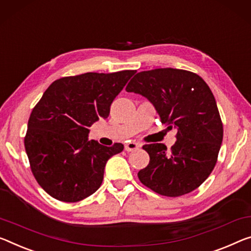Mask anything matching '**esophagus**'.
Here are the masks:
<instances>
[{
    "instance_id": "esophagus-1",
    "label": "esophagus",
    "mask_w": 251,
    "mask_h": 251,
    "mask_svg": "<svg viewBox=\"0 0 251 251\" xmlns=\"http://www.w3.org/2000/svg\"><path fill=\"white\" fill-rule=\"evenodd\" d=\"M140 145L137 144V142H128V144L125 145V149L126 151H134V150L139 149Z\"/></svg>"
}]
</instances>
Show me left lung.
<instances>
[{
	"label": "left lung",
	"mask_w": 251,
	"mask_h": 251,
	"mask_svg": "<svg viewBox=\"0 0 251 251\" xmlns=\"http://www.w3.org/2000/svg\"><path fill=\"white\" fill-rule=\"evenodd\" d=\"M126 92L148 99L160 121L177 130L167 151L164 144L145 145L150 160L140 182L160 195L176 198L194 191L217 164L223 126L217 102L202 77L176 68H157L133 76Z\"/></svg>",
	"instance_id": "8db88e82"
}]
</instances>
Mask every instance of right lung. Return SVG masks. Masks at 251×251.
I'll return each instance as SVG.
<instances>
[{
	"instance_id": "right-lung-1",
	"label": "right lung",
	"mask_w": 251,
	"mask_h": 251,
	"mask_svg": "<svg viewBox=\"0 0 251 251\" xmlns=\"http://www.w3.org/2000/svg\"><path fill=\"white\" fill-rule=\"evenodd\" d=\"M136 71L85 73L50 85L33 107L25 147L38 184L53 199L74 203L101 186L106 161L123 150L88 140V128L110 106Z\"/></svg>"
}]
</instances>
